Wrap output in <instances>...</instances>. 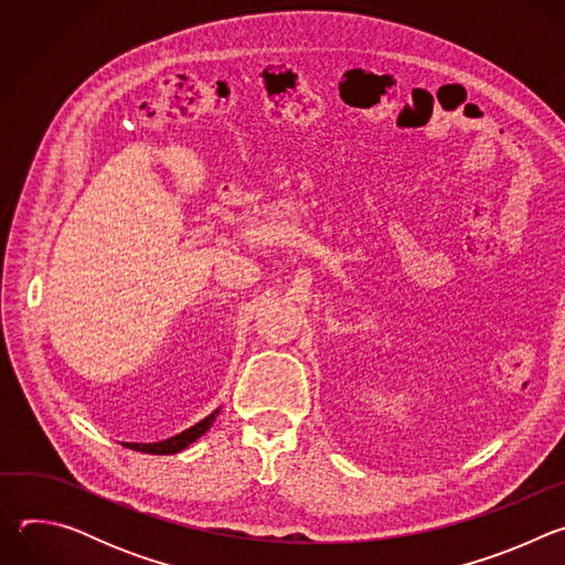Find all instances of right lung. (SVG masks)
I'll list each match as a JSON object with an SVG mask.
<instances>
[{"label": "right lung", "mask_w": 565, "mask_h": 565, "mask_svg": "<svg viewBox=\"0 0 565 565\" xmlns=\"http://www.w3.org/2000/svg\"><path fill=\"white\" fill-rule=\"evenodd\" d=\"M218 412L210 414L207 418H203L201 423H196L194 427L185 429L183 434L179 436H172L168 440H160V443H122L125 447L129 449H136V451H142V454H156V456H168V454H177V451H183L188 445H192L196 438H201L210 427H212V420L216 418Z\"/></svg>", "instance_id": "obj_1"}]
</instances>
